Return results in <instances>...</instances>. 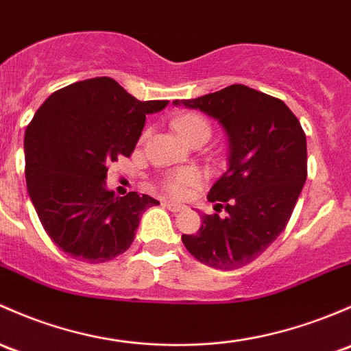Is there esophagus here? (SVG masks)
<instances>
[{
  "mask_svg": "<svg viewBox=\"0 0 351 351\" xmlns=\"http://www.w3.org/2000/svg\"><path fill=\"white\" fill-rule=\"evenodd\" d=\"M163 205H165L168 210H171V212H182V210H185V206H183V205L175 204V202H169V200H165Z\"/></svg>",
  "mask_w": 351,
  "mask_h": 351,
  "instance_id": "34e87169",
  "label": "esophagus"
}]
</instances>
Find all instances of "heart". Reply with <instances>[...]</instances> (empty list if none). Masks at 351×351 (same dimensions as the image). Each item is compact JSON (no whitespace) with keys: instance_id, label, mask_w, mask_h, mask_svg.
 Returning <instances> with one entry per match:
<instances>
[{"instance_id":"b5f03b06","label":"heart","mask_w":351,"mask_h":351,"mask_svg":"<svg viewBox=\"0 0 351 351\" xmlns=\"http://www.w3.org/2000/svg\"><path fill=\"white\" fill-rule=\"evenodd\" d=\"M175 128L178 129L180 134L183 138L188 139L190 143H193L195 139L200 138V136H208L212 134V126H210L208 121L204 116L195 112H186L182 114L180 117L175 119ZM204 182V176L198 169L186 168L180 169V171L169 173L165 178L163 186L169 195L176 198H185L186 195H190V191L193 188L200 186Z\"/></svg>"}]
</instances>
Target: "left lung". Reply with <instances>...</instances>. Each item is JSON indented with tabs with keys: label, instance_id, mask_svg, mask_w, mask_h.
<instances>
[{
	"label": "left lung",
	"instance_id": "left-lung-1",
	"mask_svg": "<svg viewBox=\"0 0 351 351\" xmlns=\"http://www.w3.org/2000/svg\"><path fill=\"white\" fill-rule=\"evenodd\" d=\"M182 104L219 119L230 141L228 169L208 191V200L227 217L202 215L197 234L182 241L208 267H243L281 235L293 215L308 176L306 134L281 99L242 84Z\"/></svg>",
	"mask_w": 351,
	"mask_h": 351
}]
</instances>
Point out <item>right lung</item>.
<instances>
[{
	"label": "right lung",
	"mask_w": 351,
	"mask_h": 351,
	"mask_svg": "<svg viewBox=\"0 0 351 351\" xmlns=\"http://www.w3.org/2000/svg\"><path fill=\"white\" fill-rule=\"evenodd\" d=\"M168 101H138L110 77L58 88L40 106L25 132L29 198L51 242L84 263H108L126 252L147 195L106 190L110 163L131 156L146 114Z\"/></svg>",
	"instance_id": "add662e5"
}]
</instances>
